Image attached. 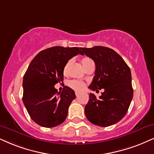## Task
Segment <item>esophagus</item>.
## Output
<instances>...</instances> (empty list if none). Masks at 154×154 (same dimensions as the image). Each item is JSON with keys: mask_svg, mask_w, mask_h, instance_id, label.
Returning a JSON list of instances; mask_svg holds the SVG:
<instances>
[{"mask_svg": "<svg viewBox=\"0 0 154 154\" xmlns=\"http://www.w3.org/2000/svg\"><path fill=\"white\" fill-rule=\"evenodd\" d=\"M75 96H76V97H78V96H79V92H75Z\"/></svg>", "mask_w": 154, "mask_h": 154, "instance_id": "obj_1", "label": "esophagus"}]
</instances>
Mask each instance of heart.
Wrapping results in <instances>:
<instances>
[{"instance_id": "1", "label": "heart", "mask_w": 154, "mask_h": 154, "mask_svg": "<svg viewBox=\"0 0 154 154\" xmlns=\"http://www.w3.org/2000/svg\"><path fill=\"white\" fill-rule=\"evenodd\" d=\"M71 63H72L71 60H68V61L67 62V63L66 64L65 67H64V70H63L64 73H68V69H69ZM81 64H82L83 68H85V70H86L87 68H88L91 65L94 64V61H93V60L91 59V58H88V57H85V58H83V59L81 60ZM68 85H69V86L71 87V88H72L75 91L82 90V89L84 88L85 86H86L85 83L82 82V81H76V80H72L71 81H69Z\"/></svg>"}]
</instances>
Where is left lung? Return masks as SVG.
I'll return each mask as SVG.
<instances>
[{
    "label": "left lung",
    "mask_w": 154,
    "mask_h": 154,
    "mask_svg": "<svg viewBox=\"0 0 154 154\" xmlns=\"http://www.w3.org/2000/svg\"><path fill=\"white\" fill-rule=\"evenodd\" d=\"M83 54L96 64L95 76L88 88L98 91L99 98L89 94L85 114L93 124L107 127L121 121L128 111L134 95L131 73L122 57L113 49L103 46L82 48Z\"/></svg>",
    "instance_id": "obj_1"
}]
</instances>
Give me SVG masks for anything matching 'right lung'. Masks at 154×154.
Listing matches in <instances>:
<instances>
[{
	"mask_svg": "<svg viewBox=\"0 0 154 154\" xmlns=\"http://www.w3.org/2000/svg\"><path fill=\"white\" fill-rule=\"evenodd\" d=\"M82 48L54 46L38 53L28 66L23 81V101L31 119L45 128L61 124L66 120L74 91L64 86L58 92L55 84L63 80L68 60L83 54Z\"/></svg>",
	"mask_w": 154,
	"mask_h": 154,
	"instance_id": "obj_1",
	"label": "right lung"
}]
</instances>
